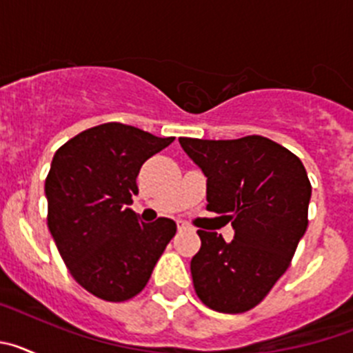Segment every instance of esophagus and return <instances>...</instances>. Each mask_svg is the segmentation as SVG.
<instances>
[{
	"mask_svg": "<svg viewBox=\"0 0 353 353\" xmlns=\"http://www.w3.org/2000/svg\"><path fill=\"white\" fill-rule=\"evenodd\" d=\"M185 230H191V226L183 221H179V232H185Z\"/></svg>",
	"mask_w": 353,
	"mask_h": 353,
	"instance_id": "1",
	"label": "esophagus"
}]
</instances>
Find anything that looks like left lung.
I'll list each match as a JSON object with an SVG mask.
<instances>
[{"label":"left lung","instance_id":"left-lung-1","mask_svg":"<svg viewBox=\"0 0 353 353\" xmlns=\"http://www.w3.org/2000/svg\"><path fill=\"white\" fill-rule=\"evenodd\" d=\"M207 176V208L232 221L235 239L198 230L191 260L196 295L219 313H245L286 272L307 228L311 182L304 164L263 136L179 139Z\"/></svg>","mask_w":353,"mask_h":353}]
</instances>
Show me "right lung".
Segmentation results:
<instances>
[{
	"label": "right lung",
	"mask_w": 353,
	"mask_h": 353,
	"mask_svg": "<svg viewBox=\"0 0 353 353\" xmlns=\"http://www.w3.org/2000/svg\"><path fill=\"white\" fill-rule=\"evenodd\" d=\"M173 139L109 121L68 139L52 157L49 232L70 276L102 301L136 297L176 233L174 221L139 223L129 208L143 162Z\"/></svg>",
	"instance_id": "right-lung-1"
}]
</instances>
